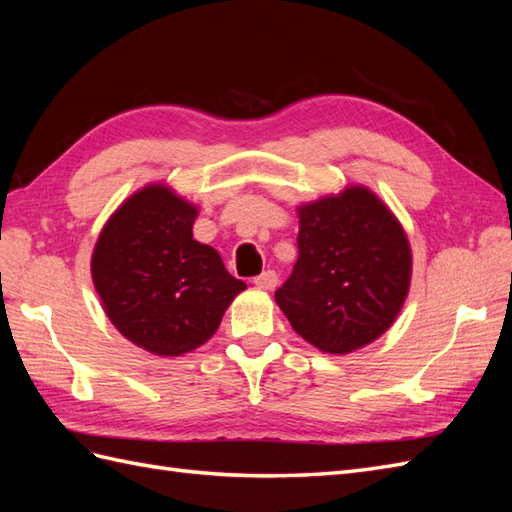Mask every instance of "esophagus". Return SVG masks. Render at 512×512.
<instances>
[{"label": "esophagus", "mask_w": 512, "mask_h": 512, "mask_svg": "<svg viewBox=\"0 0 512 512\" xmlns=\"http://www.w3.org/2000/svg\"><path fill=\"white\" fill-rule=\"evenodd\" d=\"M254 286L262 290H273L277 286V273L275 271H265L254 277Z\"/></svg>", "instance_id": "34e87169"}]
</instances>
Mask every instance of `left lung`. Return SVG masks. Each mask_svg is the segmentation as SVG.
I'll list each match as a JSON object with an SVG mask.
<instances>
[{"mask_svg":"<svg viewBox=\"0 0 512 512\" xmlns=\"http://www.w3.org/2000/svg\"><path fill=\"white\" fill-rule=\"evenodd\" d=\"M299 213V260L275 290L292 329L329 354L378 339L408 297L412 252L404 228L365 185L307 203Z\"/></svg>","mask_w":512,"mask_h":512,"instance_id":"obj_1","label":"left lung"}]
</instances>
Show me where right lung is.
I'll return each instance as SVG.
<instances>
[{"instance_id": "1", "label": "right lung", "mask_w": 512, "mask_h": 512, "mask_svg": "<svg viewBox=\"0 0 512 512\" xmlns=\"http://www.w3.org/2000/svg\"><path fill=\"white\" fill-rule=\"evenodd\" d=\"M196 215L168 185L149 183L108 218L91 254L108 320L151 354L181 356L203 346L247 288L211 245L194 239Z\"/></svg>"}]
</instances>
